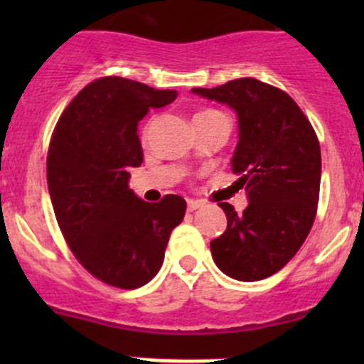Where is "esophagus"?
Returning a JSON list of instances; mask_svg holds the SVG:
<instances>
[{
	"mask_svg": "<svg viewBox=\"0 0 364 364\" xmlns=\"http://www.w3.org/2000/svg\"><path fill=\"white\" fill-rule=\"evenodd\" d=\"M186 204H188V211H196V209L203 208V203H200V200H196V199H188L186 200Z\"/></svg>",
	"mask_w": 364,
	"mask_h": 364,
	"instance_id": "1",
	"label": "esophagus"
}]
</instances>
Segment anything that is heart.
Returning a JSON list of instances; mask_svg holds the SVG:
<instances>
[{
  "label": "heart",
  "instance_id": "b5f03b06",
  "mask_svg": "<svg viewBox=\"0 0 364 364\" xmlns=\"http://www.w3.org/2000/svg\"><path fill=\"white\" fill-rule=\"evenodd\" d=\"M211 112H216V111H203V112L197 114V116H203V114H211Z\"/></svg>",
  "mask_w": 364,
  "mask_h": 364
}]
</instances>
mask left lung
I'll return each mask as SVG.
<instances>
[{
	"mask_svg": "<svg viewBox=\"0 0 364 364\" xmlns=\"http://www.w3.org/2000/svg\"><path fill=\"white\" fill-rule=\"evenodd\" d=\"M192 93L236 112L240 139L230 167L248 197L243 215L218 203L227 229L211 241L213 260L234 280H264L296 255L314 225L321 188L317 135L287 93L257 79Z\"/></svg>",
	"mask_w": 364,
	"mask_h": 364,
	"instance_id": "1",
	"label": "left lung"
}]
</instances>
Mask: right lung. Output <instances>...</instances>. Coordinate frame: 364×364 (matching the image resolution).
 <instances>
[{
	"instance_id": "1",
	"label": "right lung",
	"mask_w": 364,
	"mask_h": 364,
	"mask_svg": "<svg viewBox=\"0 0 364 364\" xmlns=\"http://www.w3.org/2000/svg\"><path fill=\"white\" fill-rule=\"evenodd\" d=\"M176 97L123 77L97 79L70 102L50 139L47 185L61 232L77 260L114 287L153 280L185 216L183 197L149 204L128 185V168L142 164L139 121Z\"/></svg>"
}]
</instances>
